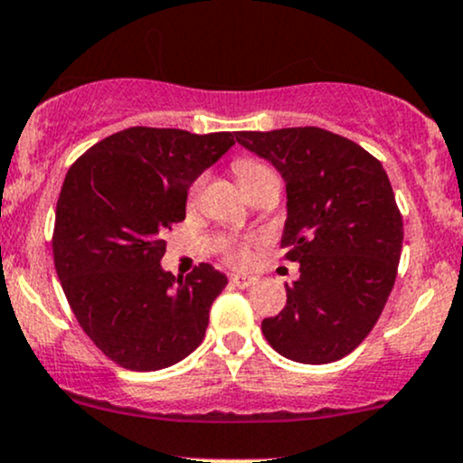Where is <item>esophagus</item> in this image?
<instances>
[{
	"label": "esophagus",
	"mask_w": 463,
	"mask_h": 463,
	"mask_svg": "<svg viewBox=\"0 0 463 463\" xmlns=\"http://www.w3.org/2000/svg\"><path fill=\"white\" fill-rule=\"evenodd\" d=\"M230 284L236 288H247L253 284V278H249V275H232Z\"/></svg>",
	"instance_id": "1"
}]
</instances>
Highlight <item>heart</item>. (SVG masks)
I'll use <instances>...</instances> for the list:
<instances>
[{"mask_svg":"<svg viewBox=\"0 0 463 463\" xmlns=\"http://www.w3.org/2000/svg\"><path fill=\"white\" fill-rule=\"evenodd\" d=\"M267 170H269L267 165L251 162V159H242V162L236 164V175H238V179H241L242 185H245L247 181L256 179L258 175L267 173ZM199 190H201V181H196V184L192 185V190H190V201H194L196 196H199ZM230 260L233 264H245L249 260L247 247H232L230 249Z\"/></svg>","mask_w":463,"mask_h":463,"instance_id":"heart-1","label":"heart"}]
</instances>
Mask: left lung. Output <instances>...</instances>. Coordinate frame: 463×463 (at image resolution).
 Masks as SVG:
<instances>
[{"label": "left lung", "mask_w": 463, "mask_h": 463, "mask_svg": "<svg viewBox=\"0 0 463 463\" xmlns=\"http://www.w3.org/2000/svg\"><path fill=\"white\" fill-rule=\"evenodd\" d=\"M236 142L282 175V247L299 262L282 313L262 321L278 354L339 361L370 335L396 282L402 216L383 164L326 128L241 131Z\"/></svg>", "instance_id": "8db88e82"}]
</instances>
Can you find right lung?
<instances>
[{
	"label": "right lung",
	"mask_w": 463,
	"mask_h": 463,
	"mask_svg": "<svg viewBox=\"0 0 463 463\" xmlns=\"http://www.w3.org/2000/svg\"><path fill=\"white\" fill-rule=\"evenodd\" d=\"M233 144L232 133L133 127L67 170L52 238L56 273L80 328L127 370H164L203 341L227 278L205 262L175 278L162 267L164 236L185 218L196 176Z\"/></svg>",
	"instance_id": "right-lung-1"
}]
</instances>
